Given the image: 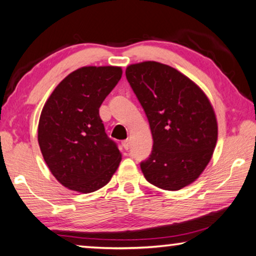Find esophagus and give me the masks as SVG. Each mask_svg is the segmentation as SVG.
Returning a JSON list of instances; mask_svg holds the SVG:
<instances>
[{"label":"esophagus","instance_id":"34e87169","mask_svg":"<svg viewBox=\"0 0 256 256\" xmlns=\"http://www.w3.org/2000/svg\"><path fill=\"white\" fill-rule=\"evenodd\" d=\"M122 146H124V150H128L129 148H130V142H129L128 140H124V142H122Z\"/></svg>","mask_w":256,"mask_h":256}]
</instances>
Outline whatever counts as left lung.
Masks as SVG:
<instances>
[{
	"mask_svg": "<svg viewBox=\"0 0 256 256\" xmlns=\"http://www.w3.org/2000/svg\"><path fill=\"white\" fill-rule=\"evenodd\" d=\"M126 78L152 132V152L140 162L144 177L162 190H182L203 172L216 148L210 100L190 78L158 62L129 66Z\"/></svg>",
	"mask_w": 256,
	"mask_h": 256,
	"instance_id": "left-lung-1",
	"label": "left lung"
}]
</instances>
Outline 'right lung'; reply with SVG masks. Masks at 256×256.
Wrapping results in <instances>:
<instances>
[{
    "mask_svg": "<svg viewBox=\"0 0 256 256\" xmlns=\"http://www.w3.org/2000/svg\"><path fill=\"white\" fill-rule=\"evenodd\" d=\"M119 66H84L62 80L46 100L38 124V144L58 182L92 192L118 169V145L106 135L100 106L119 82Z\"/></svg>",
    "mask_w": 256,
    "mask_h": 256,
    "instance_id": "1",
    "label": "right lung"
}]
</instances>
